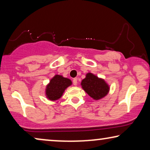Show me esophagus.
<instances>
[{"mask_svg":"<svg viewBox=\"0 0 150 150\" xmlns=\"http://www.w3.org/2000/svg\"><path fill=\"white\" fill-rule=\"evenodd\" d=\"M77 83H78V79L77 78H75V79H73V84L74 85H77Z\"/></svg>","mask_w":150,"mask_h":150,"instance_id":"1","label":"esophagus"}]
</instances>
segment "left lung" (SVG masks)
<instances>
[{
    "label": "left lung",
    "instance_id": "1",
    "mask_svg": "<svg viewBox=\"0 0 150 150\" xmlns=\"http://www.w3.org/2000/svg\"><path fill=\"white\" fill-rule=\"evenodd\" d=\"M83 89L95 100H101L109 93L110 85L106 81L91 72L86 74L85 78L81 81Z\"/></svg>",
    "mask_w": 150,
    "mask_h": 150
}]
</instances>
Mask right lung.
Segmentation results:
<instances>
[{"label": "right lung", "instance_id": "right-lung-1", "mask_svg": "<svg viewBox=\"0 0 150 150\" xmlns=\"http://www.w3.org/2000/svg\"><path fill=\"white\" fill-rule=\"evenodd\" d=\"M71 85L72 82L69 79L55 74L46 86L45 96L50 101H56L62 97L65 89Z\"/></svg>", "mask_w": 150, "mask_h": 150}]
</instances>
